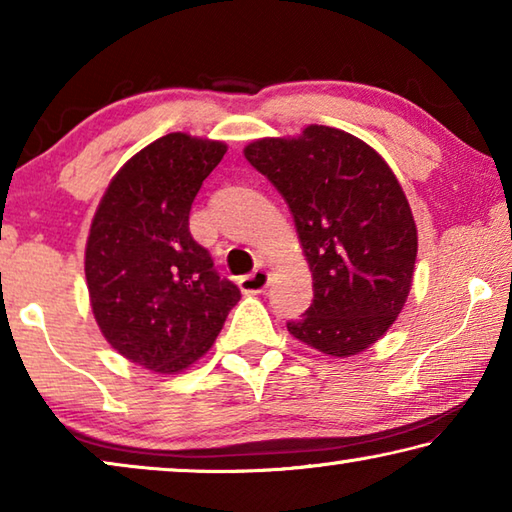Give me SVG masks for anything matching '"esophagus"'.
Segmentation results:
<instances>
[{"instance_id": "esophagus-1", "label": "esophagus", "mask_w": 512, "mask_h": 512, "mask_svg": "<svg viewBox=\"0 0 512 512\" xmlns=\"http://www.w3.org/2000/svg\"><path fill=\"white\" fill-rule=\"evenodd\" d=\"M271 284V273L264 271V268H257V271L239 277V289L244 293H262Z\"/></svg>"}]
</instances>
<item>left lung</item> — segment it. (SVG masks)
<instances>
[{
  "instance_id": "1",
  "label": "left lung",
  "mask_w": 512,
  "mask_h": 512,
  "mask_svg": "<svg viewBox=\"0 0 512 512\" xmlns=\"http://www.w3.org/2000/svg\"><path fill=\"white\" fill-rule=\"evenodd\" d=\"M244 155L287 201L314 280L289 334L329 357L368 350L400 316L418 257L400 180L370 144L332 126L262 137Z\"/></svg>"
}]
</instances>
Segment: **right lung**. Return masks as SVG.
Segmentation results:
<instances>
[{
	"mask_svg": "<svg viewBox=\"0 0 512 512\" xmlns=\"http://www.w3.org/2000/svg\"><path fill=\"white\" fill-rule=\"evenodd\" d=\"M228 146L169 133L103 194L85 244L90 307L121 357L176 375L212 348L241 293L189 232V210Z\"/></svg>",
	"mask_w": 512,
	"mask_h": 512,
	"instance_id": "obj_1",
	"label": "right lung"
}]
</instances>
